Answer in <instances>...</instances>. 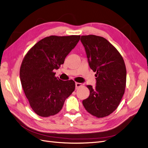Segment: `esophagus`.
<instances>
[{
  "label": "esophagus",
  "mask_w": 148,
  "mask_h": 148,
  "mask_svg": "<svg viewBox=\"0 0 148 148\" xmlns=\"http://www.w3.org/2000/svg\"><path fill=\"white\" fill-rule=\"evenodd\" d=\"M82 86V84L80 83H75V87H76V89H78V88L81 87Z\"/></svg>",
  "instance_id": "1"
}]
</instances>
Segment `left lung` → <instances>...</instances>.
Wrapping results in <instances>:
<instances>
[{"label": "left lung", "instance_id": "obj_1", "mask_svg": "<svg viewBox=\"0 0 148 148\" xmlns=\"http://www.w3.org/2000/svg\"><path fill=\"white\" fill-rule=\"evenodd\" d=\"M91 69L96 72V86L88 85L90 95L83 101L89 114L98 118L106 117L117 108L126 86L127 70L123 57L104 38L82 36L80 39Z\"/></svg>", "mask_w": 148, "mask_h": 148}]
</instances>
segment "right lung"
Returning a JSON list of instances; mask_svg holds the SVG:
<instances>
[{"label": "right lung", "mask_w": 148, "mask_h": 148, "mask_svg": "<svg viewBox=\"0 0 148 148\" xmlns=\"http://www.w3.org/2000/svg\"><path fill=\"white\" fill-rule=\"evenodd\" d=\"M80 36H50L40 40L26 53L20 77L26 98L34 112L41 117L54 115L75 88L73 80L55 77L53 70L64 64L65 57L77 45Z\"/></svg>", "instance_id": "right-lung-1"}]
</instances>
